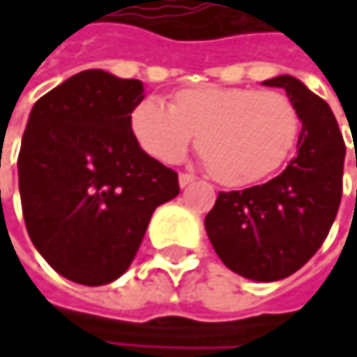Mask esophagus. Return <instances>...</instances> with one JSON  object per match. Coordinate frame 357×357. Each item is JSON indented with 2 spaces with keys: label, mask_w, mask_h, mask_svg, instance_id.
<instances>
[{
  "label": "esophagus",
  "mask_w": 357,
  "mask_h": 357,
  "mask_svg": "<svg viewBox=\"0 0 357 357\" xmlns=\"http://www.w3.org/2000/svg\"><path fill=\"white\" fill-rule=\"evenodd\" d=\"M192 181H196V176H192V174H179V185L181 188L190 185Z\"/></svg>",
  "instance_id": "obj_1"
}]
</instances>
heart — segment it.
Listing matches in <instances>:
<instances>
[{
  "mask_svg": "<svg viewBox=\"0 0 357 357\" xmlns=\"http://www.w3.org/2000/svg\"><path fill=\"white\" fill-rule=\"evenodd\" d=\"M300 128L296 105L277 91L198 86L178 93L174 105L146 97L132 111V132L151 157L176 163L198 134L206 172L231 188L273 176L289 159Z\"/></svg>",
  "mask_w": 357,
  "mask_h": 357,
  "instance_id": "heart-1",
  "label": "heart"
}]
</instances>
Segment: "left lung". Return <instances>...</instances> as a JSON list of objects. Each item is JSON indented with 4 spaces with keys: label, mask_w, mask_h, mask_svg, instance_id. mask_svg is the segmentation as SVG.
Instances as JSON below:
<instances>
[{
    "label": "left lung",
    "mask_w": 357,
    "mask_h": 357,
    "mask_svg": "<svg viewBox=\"0 0 357 357\" xmlns=\"http://www.w3.org/2000/svg\"><path fill=\"white\" fill-rule=\"evenodd\" d=\"M262 84L283 89L298 109V155L262 185L219 192L204 227L227 268L268 283L294 275L326 240L343 194L345 142L331 107L298 78Z\"/></svg>",
    "instance_id": "8db88e82"
}]
</instances>
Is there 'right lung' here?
<instances>
[{
    "label": "right lung",
    "instance_id": "obj_1",
    "mask_svg": "<svg viewBox=\"0 0 357 357\" xmlns=\"http://www.w3.org/2000/svg\"><path fill=\"white\" fill-rule=\"evenodd\" d=\"M142 99L140 80L84 70L31 111L18 155L26 231L74 283L121 277L155 208L179 194L178 174L149 157L132 132Z\"/></svg>",
    "mask_w": 357,
    "mask_h": 357
}]
</instances>
